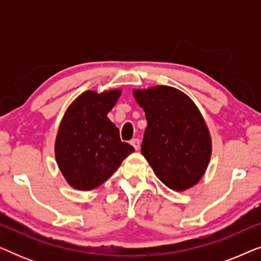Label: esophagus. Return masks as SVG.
Masks as SVG:
<instances>
[{"label": "esophagus", "mask_w": 261, "mask_h": 261, "mask_svg": "<svg viewBox=\"0 0 261 261\" xmlns=\"http://www.w3.org/2000/svg\"><path fill=\"white\" fill-rule=\"evenodd\" d=\"M130 144H132V146H133V147L135 148V149H139L140 148V140H139V139H132V141H130Z\"/></svg>", "instance_id": "1"}]
</instances>
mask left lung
<instances>
[{
	"mask_svg": "<svg viewBox=\"0 0 261 261\" xmlns=\"http://www.w3.org/2000/svg\"><path fill=\"white\" fill-rule=\"evenodd\" d=\"M133 95L147 120L141 154L167 188H192L212 155V138L197 106L183 91L167 85L133 90Z\"/></svg>",
	"mask_w": 261,
	"mask_h": 261,
	"instance_id": "obj_1",
	"label": "left lung"
}]
</instances>
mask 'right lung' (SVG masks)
I'll use <instances>...</instances> for the list:
<instances>
[{"label":"right lung","mask_w":261,"mask_h":261,"mask_svg":"<svg viewBox=\"0 0 261 261\" xmlns=\"http://www.w3.org/2000/svg\"><path fill=\"white\" fill-rule=\"evenodd\" d=\"M121 96L120 89L88 90L78 96L64 114L56 138L55 154L59 170L73 189L89 191L108 179L134 147L120 139L108 113Z\"/></svg>","instance_id":"1"}]
</instances>
